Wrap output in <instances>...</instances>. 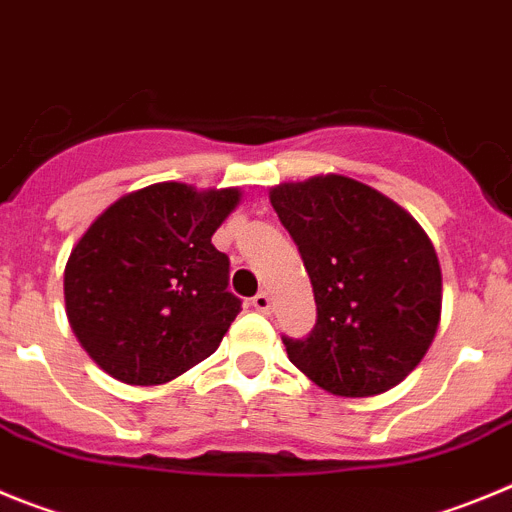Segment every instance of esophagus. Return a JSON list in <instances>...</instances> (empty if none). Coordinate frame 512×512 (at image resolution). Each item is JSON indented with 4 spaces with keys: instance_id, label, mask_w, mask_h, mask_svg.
I'll list each match as a JSON object with an SVG mask.
<instances>
[{
    "instance_id": "obj_1",
    "label": "esophagus",
    "mask_w": 512,
    "mask_h": 512,
    "mask_svg": "<svg viewBox=\"0 0 512 512\" xmlns=\"http://www.w3.org/2000/svg\"><path fill=\"white\" fill-rule=\"evenodd\" d=\"M252 306H255V311H260V313H270V308H273V301H270V296H267L265 290H260V293L252 298Z\"/></svg>"
}]
</instances>
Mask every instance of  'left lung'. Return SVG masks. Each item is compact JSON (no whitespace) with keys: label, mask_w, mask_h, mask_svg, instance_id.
Here are the masks:
<instances>
[{"label":"left lung","mask_w":512,"mask_h":512,"mask_svg":"<svg viewBox=\"0 0 512 512\" xmlns=\"http://www.w3.org/2000/svg\"><path fill=\"white\" fill-rule=\"evenodd\" d=\"M316 298L306 339L288 359L331 395L367 398L416 370L441 319V267L421 224L375 188L313 176L270 188Z\"/></svg>","instance_id":"1"}]
</instances>
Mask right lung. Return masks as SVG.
<instances>
[{"label": "right lung", "instance_id": "add662e5", "mask_svg": "<svg viewBox=\"0 0 512 512\" xmlns=\"http://www.w3.org/2000/svg\"><path fill=\"white\" fill-rule=\"evenodd\" d=\"M239 188L155 183L114 201L66 262L68 324L96 365L127 385H163L216 352L242 301L211 237Z\"/></svg>", "mask_w": 512, "mask_h": 512}]
</instances>
